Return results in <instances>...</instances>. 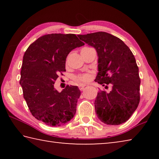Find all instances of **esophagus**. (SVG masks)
Returning <instances> with one entry per match:
<instances>
[{"label":"esophagus","mask_w":159,"mask_h":159,"mask_svg":"<svg viewBox=\"0 0 159 159\" xmlns=\"http://www.w3.org/2000/svg\"><path fill=\"white\" fill-rule=\"evenodd\" d=\"M85 86H86L85 84H80L79 86L80 90H83V88H84V87H85Z\"/></svg>","instance_id":"obj_1"}]
</instances>
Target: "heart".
Segmentation results:
<instances>
[{"mask_svg":"<svg viewBox=\"0 0 159 159\" xmlns=\"http://www.w3.org/2000/svg\"><path fill=\"white\" fill-rule=\"evenodd\" d=\"M76 80L77 81H80V82H87L90 80V75L85 74H80L79 76H76Z\"/></svg>","mask_w":159,"mask_h":159,"instance_id":"1","label":"heart"}]
</instances>
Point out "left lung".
I'll return each mask as SVG.
<instances>
[{
  "mask_svg": "<svg viewBox=\"0 0 159 159\" xmlns=\"http://www.w3.org/2000/svg\"><path fill=\"white\" fill-rule=\"evenodd\" d=\"M95 48L98 56V73L95 82L108 88L99 90L95 101L97 116L107 125L125 123L138 108L140 99V79L135 58L124 42L107 32L78 36Z\"/></svg>",
  "mask_w": 159,
  "mask_h": 159,
  "instance_id": "left-lung-1",
  "label": "left lung"
}]
</instances>
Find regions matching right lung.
<instances>
[{"mask_svg":"<svg viewBox=\"0 0 159 159\" xmlns=\"http://www.w3.org/2000/svg\"><path fill=\"white\" fill-rule=\"evenodd\" d=\"M84 45L76 35H44L29 45L24 55L20 83L33 116L50 126H60L74 118L80 91L67 85L61 93L54 88L59 74L66 71V59Z\"/></svg>","mask_w":159,"mask_h":159,"instance_id":"obj_1","label":"right lung"}]
</instances>
